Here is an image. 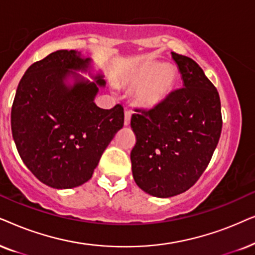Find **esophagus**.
Listing matches in <instances>:
<instances>
[{
    "mask_svg": "<svg viewBox=\"0 0 255 255\" xmlns=\"http://www.w3.org/2000/svg\"><path fill=\"white\" fill-rule=\"evenodd\" d=\"M131 114H133V112H131L130 110H126L125 111V126H129Z\"/></svg>",
    "mask_w": 255,
    "mask_h": 255,
    "instance_id": "34e87169",
    "label": "esophagus"
}]
</instances>
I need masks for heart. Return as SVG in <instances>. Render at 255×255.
<instances>
[{
    "label": "heart",
    "mask_w": 255,
    "mask_h": 255,
    "mask_svg": "<svg viewBox=\"0 0 255 255\" xmlns=\"http://www.w3.org/2000/svg\"><path fill=\"white\" fill-rule=\"evenodd\" d=\"M127 83L131 87L140 88L136 94L137 104L152 108L162 104L171 93L176 83V73L168 66L148 65L130 74Z\"/></svg>",
    "instance_id": "heart-1"
}]
</instances>
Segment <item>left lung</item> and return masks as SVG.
Masks as SVG:
<instances>
[{"mask_svg":"<svg viewBox=\"0 0 255 255\" xmlns=\"http://www.w3.org/2000/svg\"><path fill=\"white\" fill-rule=\"evenodd\" d=\"M184 87L151 110L135 108L130 127L136 143L130 152L136 184L167 198L185 192L211 161L223 127L218 91L189 57L171 52Z\"/></svg>","mask_w":255,"mask_h":255,"instance_id":"left-lung-1","label":"left lung"}]
</instances>
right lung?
<instances>
[{"instance_id":"obj_1","label":"right lung","mask_w":255,"mask_h":255,"mask_svg":"<svg viewBox=\"0 0 255 255\" xmlns=\"http://www.w3.org/2000/svg\"><path fill=\"white\" fill-rule=\"evenodd\" d=\"M90 59L74 50H58L33 63L19 81L11 107V131L26 168L44 184L71 189L92 177L101 155L124 127V107L103 110L94 104L98 86L71 70L88 67ZM77 81L67 89L63 79Z\"/></svg>"}]
</instances>
